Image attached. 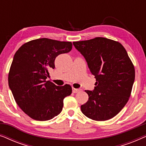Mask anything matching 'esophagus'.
I'll list each match as a JSON object with an SVG mask.
<instances>
[{
  "label": "esophagus",
  "mask_w": 146,
  "mask_h": 146,
  "mask_svg": "<svg viewBox=\"0 0 146 146\" xmlns=\"http://www.w3.org/2000/svg\"><path fill=\"white\" fill-rule=\"evenodd\" d=\"M80 90V89H76V88H72V92L73 93H77V92H78Z\"/></svg>",
  "instance_id": "34e87169"
}]
</instances>
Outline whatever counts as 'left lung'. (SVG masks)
I'll return each instance as SVG.
<instances>
[{"label": "left lung", "mask_w": 146, "mask_h": 146, "mask_svg": "<svg viewBox=\"0 0 146 146\" xmlns=\"http://www.w3.org/2000/svg\"><path fill=\"white\" fill-rule=\"evenodd\" d=\"M73 44L96 80L93 91L85 90L89 98L82 112L96 121L112 118L126 104L134 82V66L126 50L118 42L102 37Z\"/></svg>", "instance_id": "8db88e82"}]
</instances>
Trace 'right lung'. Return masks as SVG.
I'll return each mask as SVG.
<instances>
[{
	"label": "right lung",
	"instance_id": "right-lung-1",
	"mask_svg": "<svg viewBox=\"0 0 146 146\" xmlns=\"http://www.w3.org/2000/svg\"><path fill=\"white\" fill-rule=\"evenodd\" d=\"M71 42L43 38L24 44L14 56L9 86L16 102L29 117L46 121L61 112L63 100L72 94L68 84L58 86L46 78L55 58L72 50Z\"/></svg>",
	"mask_w": 146,
	"mask_h": 146
}]
</instances>
